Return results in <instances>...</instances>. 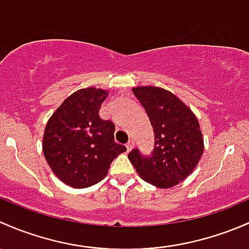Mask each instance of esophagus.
Wrapping results in <instances>:
<instances>
[{"label":"esophagus","instance_id":"esophagus-1","mask_svg":"<svg viewBox=\"0 0 249 249\" xmlns=\"http://www.w3.org/2000/svg\"><path fill=\"white\" fill-rule=\"evenodd\" d=\"M133 145H134V142H132V140H129L127 143H125V147H127V151H130L133 148Z\"/></svg>","mask_w":249,"mask_h":249}]
</instances>
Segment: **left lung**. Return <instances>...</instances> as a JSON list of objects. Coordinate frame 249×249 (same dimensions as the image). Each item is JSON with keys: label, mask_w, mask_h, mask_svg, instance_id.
I'll use <instances>...</instances> for the list:
<instances>
[{"label": "left lung", "mask_w": 249, "mask_h": 249, "mask_svg": "<svg viewBox=\"0 0 249 249\" xmlns=\"http://www.w3.org/2000/svg\"><path fill=\"white\" fill-rule=\"evenodd\" d=\"M133 93L150 119L155 145L151 155L133 148L128 158L143 181L160 188L176 186L196 169L204 151L198 120L175 94L160 87H135Z\"/></svg>", "instance_id": "obj_1"}]
</instances>
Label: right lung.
I'll return each instance as SVG.
<instances>
[{
	"label": "right lung",
	"mask_w": 249,
	"mask_h": 249,
	"mask_svg": "<svg viewBox=\"0 0 249 249\" xmlns=\"http://www.w3.org/2000/svg\"><path fill=\"white\" fill-rule=\"evenodd\" d=\"M107 92L78 89L53 112L45 127L43 152L51 170L74 188L101 182L110 164L127 148L114 142L115 124L98 112Z\"/></svg>",
	"instance_id": "obj_1"
}]
</instances>
